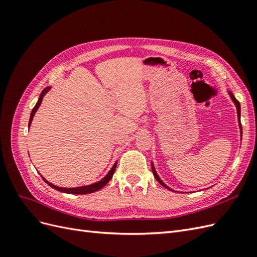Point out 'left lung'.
Instances as JSON below:
<instances>
[{
	"mask_svg": "<svg viewBox=\"0 0 257 257\" xmlns=\"http://www.w3.org/2000/svg\"><path fill=\"white\" fill-rule=\"evenodd\" d=\"M229 93V95H230V97H231V99H232V102L235 103V105H236V107H237V112H238V119H239V126H240V130H241V136H242V125H241V122H240V103L238 102V100L236 99V97L232 95V93L231 92H228ZM151 167H152V173H153V176H154V178L157 179L158 180V182L159 183H161L163 186H165V188H167V189H169L168 186L163 182L161 179H160V177L158 176V174H157V172H155V168H154V166H153V164L151 163ZM169 190H172V189H169Z\"/></svg>",
	"mask_w": 257,
	"mask_h": 257,
	"instance_id": "1",
	"label": "left lung"
}]
</instances>
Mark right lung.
Segmentation results:
<instances>
[{"instance_id": "obj_1", "label": "right lung", "mask_w": 257, "mask_h": 257, "mask_svg": "<svg viewBox=\"0 0 257 257\" xmlns=\"http://www.w3.org/2000/svg\"><path fill=\"white\" fill-rule=\"evenodd\" d=\"M50 90V87H47L46 89H44L43 90V92L41 93V96H40V98H38V100H37V103H36V105L34 106V108L32 109V112H31V116H30V121H29V126L31 125V123H32V120H33V116H34V114H35V112H36V110L38 109V107L41 106V104H42V100H43V97L45 96V94L46 93H47L48 91ZM115 167H116V162L114 163V165L112 166V168L109 170V173H108L102 180L100 181H98V182H96V183H93V184H90V185H84V186H78V188H60V186H57V185H54V184H52V183H50V182H48L47 180H46V179H44V181L47 183L48 185H50L52 189H54V190H57V191H60V192H63V193H68V194H90V193H94V192H96V191H98V190H100L102 188H104V186L110 181V179L112 178V176H113V173H114V170H115Z\"/></svg>"}]
</instances>
